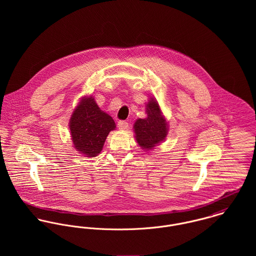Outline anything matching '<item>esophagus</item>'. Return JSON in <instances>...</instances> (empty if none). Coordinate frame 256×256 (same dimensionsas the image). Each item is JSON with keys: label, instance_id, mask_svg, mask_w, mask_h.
Segmentation results:
<instances>
[{"label": "esophagus", "instance_id": "obj_1", "mask_svg": "<svg viewBox=\"0 0 256 256\" xmlns=\"http://www.w3.org/2000/svg\"><path fill=\"white\" fill-rule=\"evenodd\" d=\"M118 128L120 130H126L128 128V123L124 120H120V121H118Z\"/></svg>", "mask_w": 256, "mask_h": 256}]
</instances>
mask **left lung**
Wrapping results in <instances>:
<instances>
[{
	"label": "left lung",
	"instance_id": "8db88e82",
	"mask_svg": "<svg viewBox=\"0 0 256 256\" xmlns=\"http://www.w3.org/2000/svg\"><path fill=\"white\" fill-rule=\"evenodd\" d=\"M146 112V118L138 119L134 124V129L139 145L150 150L166 139L168 124L156 100H148Z\"/></svg>",
	"mask_w": 256,
	"mask_h": 256
}]
</instances>
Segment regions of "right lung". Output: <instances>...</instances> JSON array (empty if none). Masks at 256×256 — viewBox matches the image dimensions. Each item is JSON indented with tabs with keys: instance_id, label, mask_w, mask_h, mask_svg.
Returning a JSON list of instances; mask_svg holds the SVG:
<instances>
[{
	"instance_id": "add662e5",
	"label": "right lung",
	"mask_w": 256,
	"mask_h": 256,
	"mask_svg": "<svg viewBox=\"0 0 256 256\" xmlns=\"http://www.w3.org/2000/svg\"><path fill=\"white\" fill-rule=\"evenodd\" d=\"M115 127L112 117L100 110L92 96L84 98L70 120L74 146L86 156H96L102 152L108 135Z\"/></svg>"
}]
</instances>
